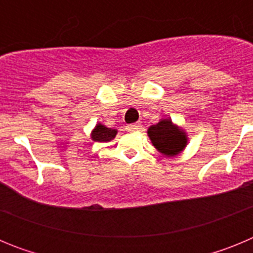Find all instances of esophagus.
Wrapping results in <instances>:
<instances>
[{
    "label": "esophagus",
    "mask_w": 253,
    "mask_h": 253,
    "mask_svg": "<svg viewBox=\"0 0 253 253\" xmlns=\"http://www.w3.org/2000/svg\"><path fill=\"white\" fill-rule=\"evenodd\" d=\"M140 128H142V125L140 124H130L126 126V129H128L129 131H137V130H139Z\"/></svg>",
    "instance_id": "1"
}]
</instances>
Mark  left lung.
<instances>
[{
    "mask_svg": "<svg viewBox=\"0 0 253 253\" xmlns=\"http://www.w3.org/2000/svg\"><path fill=\"white\" fill-rule=\"evenodd\" d=\"M152 144L165 157H175L184 151L189 142L187 133L171 118H162L157 124L151 125L147 130Z\"/></svg>",
    "mask_w": 253,
    "mask_h": 253,
    "instance_id": "1",
    "label": "left lung"
}]
</instances>
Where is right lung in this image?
Masks as SVG:
<instances>
[{
	"mask_svg": "<svg viewBox=\"0 0 253 253\" xmlns=\"http://www.w3.org/2000/svg\"><path fill=\"white\" fill-rule=\"evenodd\" d=\"M118 134V130L116 129L107 128L106 125L101 124V123H97L95 125V128L91 130V139L93 142H99V143H107L113 140L115 138V135Z\"/></svg>",
	"mask_w": 253,
	"mask_h": 253,
	"instance_id": "1",
	"label": "right lung"
}]
</instances>
